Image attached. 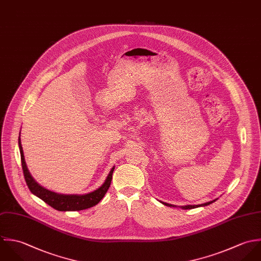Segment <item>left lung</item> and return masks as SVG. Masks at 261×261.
Returning a JSON list of instances; mask_svg holds the SVG:
<instances>
[{
	"instance_id": "left-lung-1",
	"label": "left lung",
	"mask_w": 261,
	"mask_h": 261,
	"mask_svg": "<svg viewBox=\"0 0 261 261\" xmlns=\"http://www.w3.org/2000/svg\"><path fill=\"white\" fill-rule=\"evenodd\" d=\"M217 201V199H215V200H213V201H211V202H208V203H205V204H201V205H188V206H181L180 208H184V210H190V208H199V207H205V206H208L210 204H212V203H214V202H216ZM163 205H165V206H168V207H175V206H173V205H170V204H166V203H163V202H161Z\"/></svg>"
}]
</instances>
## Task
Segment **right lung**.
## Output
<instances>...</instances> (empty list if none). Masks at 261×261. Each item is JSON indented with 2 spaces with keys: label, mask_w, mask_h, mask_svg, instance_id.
Here are the masks:
<instances>
[{
  "label": "right lung",
  "mask_w": 261,
  "mask_h": 261,
  "mask_svg": "<svg viewBox=\"0 0 261 261\" xmlns=\"http://www.w3.org/2000/svg\"><path fill=\"white\" fill-rule=\"evenodd\" d=\"M19 149H20V154H21V162H22V169L24 173V177L26 180V184L31 191L33 195L41 199L43 202H45L47 205H49L57 211H81V210H86V208H92L96 206L103 198H104L108 189L110 188L111 180H112V175L113 171L115 169V166L112 167L110 170L104 184L97 189L94 192H91L89 194L85 195H63V194H57L51 192L49 190L44 189L40 185H38L35 179L31 176L26 162L24 158V153H23V148L21 145V139L19 137Z\"/></svg>",
  "instance_id": "add662e5"
}]
</instances>
